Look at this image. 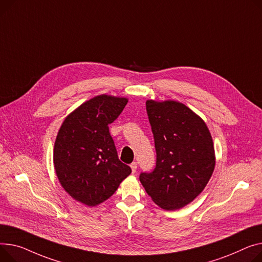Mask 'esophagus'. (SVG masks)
Returning a JSON list of instances; mask_svg holds the SVG:
<instances>
[{"mask_svg": "<svg viewBox=\"0 0 262 262\" xmlns=\"http://www.w3.org/2000/svg\"><path fill=\"white\" fill-rule=\"evenodd\" d=\"M137 162H133L132 164H130V168H132V171H133V173H135L136 172V170H137Z\"/></svg>", "mask_w": 262, "mask_h": 262, "instance_id": "obj_1", "label": "esophagus"}]
</instances>
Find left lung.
I'll list each match as a JSON object with an SVG mask.
<instances>
[{
	"label": "left lung",
	"mask_w": 262,
	"mask_h": 262,
	"mask_svg": "<svg viewBox=\"0 0 262 262\" xmlns=\"http://www.w3.org/2000/svg\"><path fill=\"white\" fill-rule=\"evenodd\" d=\"M157 152L156 168L140 182L163 210H179L210 181L216 164L213 138L203 119L176 100L146 101Z\"/></svg>",
	"instance_id": "1"
}]
</instances>
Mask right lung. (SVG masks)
Returning <instances> with one entry per match:
<instances>
[{
  "label": "right lung",
  "instance_id": "add662e5",
  "mask_svg": "<svg viewBox=\"0 0 262 262\" xmlns=\"http://www.w3.org/2000/svg\"><path fill=\"white\" fill-rule=\"evenodd\" d=\"M128 102L125 97L99 95L68 114L54 146L60 184L75 200L96 206L107 200L132 169L117 155L108 124Z\"/></svg>",
  "mask_w": 262,
  "mask_h": 262
}]
</instances>
